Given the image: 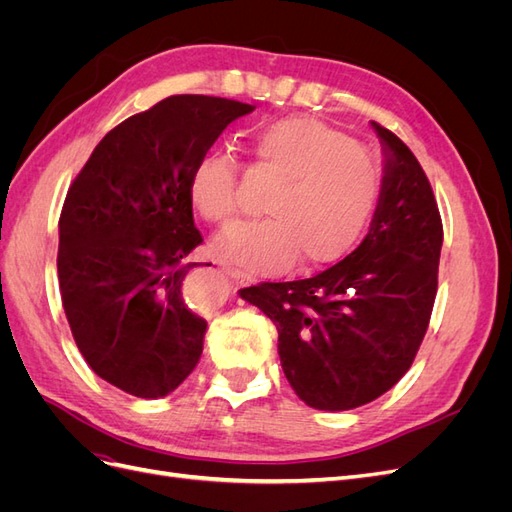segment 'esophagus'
<instances>
[{
    "instance_id": "obj_1",
    "label": "esophagus",
    "mask_w": 512,
    "mask_h": 512,
    "mask_svg": "<svg viewBox=\"0 0 512 512\" xmlns=\"http://www.w3.org/2000/svg\"><path fill=\"white\" fill-rule=\"evenodd\" d=\"M224 271H226V275H230L232 280L235 282H252L254 277L250 275V273H245V271H241V269H237V267H224Z\"/></svg>"
}]
</instances>
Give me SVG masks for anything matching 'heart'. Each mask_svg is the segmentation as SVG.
I'll list each match as a JSON object with an SVG mask.
<instances>
[{"label":"heart","mask_w":512,"mask_h":512,"mask_svg":"<svg viewBox=\"0 0 512 512\" xmlns=\"http://www.w3.org/2000/svg\"><path fill=\"white\" fill-rule=\"evenodd\" d=\"M256 164L280 181L267 222L228 230L218 252L258 271H316L342 260L361 241L380 203V181L361 145L309 117L271 123L256 136ZM239 162L213 151L198 160L190 198L205 220L228 228L239 220Z\"/></svg>","instance_id":"obj_1"}]
</instances>
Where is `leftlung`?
Returning <instances> with one entry per match:
<instances>
[{"label": "left lung", "instance_id": "8db88e82", "mask_svg": "<svg viewBox=\"0 0 512 512\" xmlns=\"http://www.w3.org/2000/svg\"><path fill=\"white\" fill-rule=\"evenodd\" d=\"M384 149L380 203L352 254L309 280L241 288L277 327L282 369L309 408L369 404L410 369L438 292L442 220L425 170L371 121Z\"/></svg>", "mask_w": 512, "mask_h": 512}]
</instances>
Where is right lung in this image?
I'll use <instances>...</instances> for the list:
<instances>
[{
  "label": "right lung",
  "mask_w": 512,
  "mask_h": 512,
  "mask_svg": "<svg viewBox=\"0 0 512 512\" xmlns=\"http://www.w3.org/2000/svg\"><path fill=\"white\" fill-rule=\"evenodd\" d=\"M252 104L170 96L121 121L72 181L59 218L61 303L87 365L117 389L158 399L188 378L207 322L183 299L203 235L190 177Z\"/></svg>",
  "instance_id": "right-lung-1"
}]
</instances>
